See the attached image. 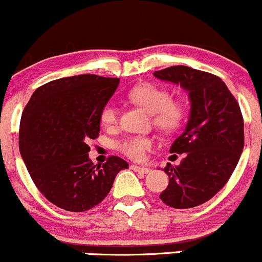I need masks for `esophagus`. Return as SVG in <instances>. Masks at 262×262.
<instances>
[{"mask_svg": "<svg viewBox=\"0 0 262 262\" xmlns=\"http://www.w3.org/2000/svg\"><path fill=\"white\" fill-rule=\"evenodd\" d=\"M131 169L134 171L141 172V174H149V172H150L149 168H145V166H139V165H136V164H132Z\"/></svg>", "mask_w": 262, "mask_h": 262, "instance_id": "34e87169", "label": "esophagus"}]
</instances>
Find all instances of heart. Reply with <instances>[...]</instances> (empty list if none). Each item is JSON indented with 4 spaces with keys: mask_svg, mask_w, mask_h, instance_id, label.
Masks as SVG:
<instances>
[{
    "mask_svg": "<svg viewBox=\"0 0 262 262\" xmlns=\"http://www.w3.org/2000/svg\"><path fill=\"white\" fill-rule=\"evenodd\" d=\"M128 97L152 113L154 125L160 130L170 132L182 125L185 115L184 106L178 101H170L168 91L155 84H141L132 88ZM99 118L104 127L116 125L118 120L117 106L113 102H107L101 110ZM154 146L155 139L149 135L127 136L117 144V149L132 160H142Z\"/></svg>",
    "mask_w": 262,
    "mask_h": 262,
    "instance_id": "heart-1",
    "label": "heart"
}]
</instances>
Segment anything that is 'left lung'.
I'll return each instance as SVG.
<instances>
[{
    "mask_svg": "<svg viewBox=\"0 0 262 262\" xmlns=\"http://www.w3.org/2000/svg\"><path fill=\"white\" fill-rule=\"evenodd\" d=\"M154 75L189 93V120L170 147L171 154H184V159L180 165L168 164L164 169L169 185L160 199L172 208H193L208 202L230 179L244 150V117L217 75L185 66L169 67Z\"/></svg>",
    "mask_w": 262,
    "mask_h": 262,
    "instance_id": "1",
    "label": "left lung"
}]
</instances>
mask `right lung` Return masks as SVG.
Returning a JSON list of instances; mask_svg holds the SVG:
<instances>
[{"label": "right lung", "mask_w": 262, "mask_h": 262, "mask_svg": "<svg viewBox=\"0 0 262 262\" xmlns=\"http://www.w3.org/2000/svg\"><path fill=\"white\" fill-rule=\"evenodd\" d=\"M120 79L80 74L51 80L34 92L21 116L18 147L40 193L61 209L84 212L101 203L128 164L88 158L87 142L99 135L101 110Z\"/></svg>", "instance_id": "obj_1"}]
</instances>
